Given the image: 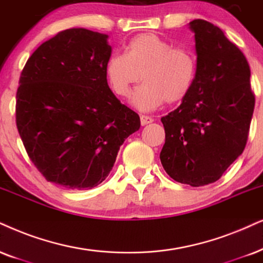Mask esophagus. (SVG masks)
<instances>
[{
  "label": "esophagus",
  "mask_w": 263,
  "mask_h": 263,
  "mask_svg": "<svg viewBox=\"0 0 263 263\" xmlns=\"http://www.w3.org/2000/svg\"><path fill=\"white\" fill-rule=\"evenodd\" d=\"M153 121H154V119L151 118V116H148V115H142V116H141V125H142V126H145V125H148V124H152Z\"/></svg>",
  "instance_id": "1"
}]
</instances>
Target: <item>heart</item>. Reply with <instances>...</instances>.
<instances>
[{"label":"heart","instance_id":"1","mask_svg":"<svg viewBox=\"0 0 263 263\" xmlns=\"http://www.w3.org/2000/svg\"><path fill=\"white\" fill-rule=\"evenodd\" d=\"M198 74L197 55L187 47H175L156 34L136 35L125 47V54L114 53L105 64L109 87L118 97L127 98L135 92L132 105L152 111L165 102L174 104L187 97Z\"/></svg>","mask_w":263,"mask_h":263}]
</instances>
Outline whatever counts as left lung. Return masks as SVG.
I'll return each mask as SVG.
<instances>
[{
    "instance_id": "8db88e82",
    "label": "left lung",
    "mask_w": 263,
    "mask_h": 263,
    "mask_svg": "<svg viewBox=\"0 0 263 263\" xmlns=\"http://www.w3.org/2000/svg\"><path fill=\"white\" fill-rule=\"evenodd\" d=\"M189 28L195 34L198 74L182 104L161 118L160 160L176 182L200 187L220 179L244 151L255 95L247 58L223 31L202 19Z\"/></svg>"
}]
</instances>
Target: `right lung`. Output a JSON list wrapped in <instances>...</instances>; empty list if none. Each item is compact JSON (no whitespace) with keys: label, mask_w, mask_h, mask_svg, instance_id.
<instances>
[{"label":"right lung","mask_w":263,"mask_h":263,"mask_svg":"<svg viewBox=\"0 0 263 263\" xmlns=\"http://www.w3.org/2000/svg\"><path fill=\"white\" fill-rule=\"evenodd\" d=\"M108 35L84 28L43 42L23 69L15 121L30 160L48 182L91 189L110 174L137 112L109 88Z\"/></svg>","instance_id":"1"}]
</instances>
